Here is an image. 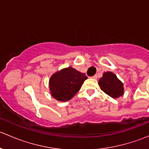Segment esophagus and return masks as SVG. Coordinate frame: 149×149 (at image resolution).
<instances>
[{"mask_svg": "<svg viewBox=\"0 0 149 149\" xmlns=\"http://www.w3.org/2000/svg\"><path fill=\"white\" fill-rule=\"evenodd\" d=\"M91 79H97V75H94V76H92V77H91Z\"/></svg>", "mask_w": 149, "mask_h": 149, "instance_id": "esophagus-1", "label": "esophagus"}]
</instances>
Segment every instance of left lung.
<instances>
[{
	"label": "left lung",
	"mask_w": 149,
	"mask_h": 149,
	"mask_svg": "<svg viewBox=\"0 0 149 149\" xmlns=\"http://www.w3.org/2000/svg\"><path fill=\"white\" fill-rule=\"evenodd\" d=\"M100 88L107 95L113 99H118L124 94L123 84L116 75L110 71L103 73L102 77L99 80Z\"/></svg>",
	"instance_id": "left-lung-1"
}]
</instances>
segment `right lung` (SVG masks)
I'll list each match as a JSON object with an SVG mask.
<instances>
[{"label": "right lung", "mask_w": 149, "mask_h": 149, "mask_svg": "<svg viewBox=\"0 0 149 149\" xmlns=\"http://www.w3.org/2000/svg\"><path fill=\"white\" fill-rule=\"evenodd\" d=\"M86 79L85 73L72 67L58 70L49 80L50 94L58 101H68L77 94Z\"/></svg>", "instance_id": "add662e5"}]
</instances>
